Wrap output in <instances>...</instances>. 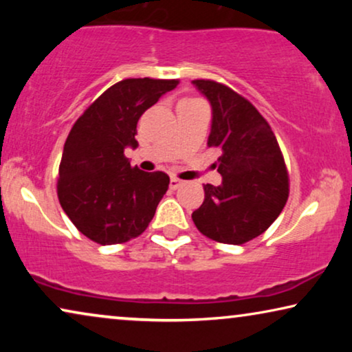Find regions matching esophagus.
<instances>
[{
  "mask_svg": "<svg viewBox=\"0 0 352 352\" xmlns=\"http://www.w3.org/2000/svg\"><path fill=\"white\" fill-rule=\"evenodd\" d=\"M182 184H184V182H182L179 177L171 176V179H170V187H171V189H177V187H181Z\"/></svg>",
  "mask_w": 352,
  "mask_h": 352,
  "instance_id": "1",
  "label": "esophagus"
}]
</instances>
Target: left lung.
Here are the masks:
<instances>
[{
  "mask_svg": "<svg viewBox=\"0 0 352 352\" xmlns=\"http://www.w3.org/2000/svg\"><path fill=\"white\" fill-rule=\"evenodd\" d=\"M213 107L208 147L221 152V186H204L205 200L192 213L197 229L219 243L243 245L267 230L290 194L282 151L266 118L232 88L192 81Z\"/></svg>",
  "mask_w": 352,
  "mask_h": 352,
  "instance_id": "obj_1",
  "label": "left lung"
}]
</instances>
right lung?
Here are the masks:
<instances>
[{"mask_svg": "<svg viewBox=\"0 0 352 352\" xmlns=\"http://www.w3.org/2000/svg\"><path fill=\"white\" fill-rule=\"evenodd\" d=\"M179 80L126 78L105 89L76 120L59 165L57 197L81 234L99 245L124 243L147 229L170 176L131 166L138 122Z\"/></svg>", "mask_w": 352, "mask_h": 352, "instance_id": "obj_1", "label": "right lung"}]
</instances>
